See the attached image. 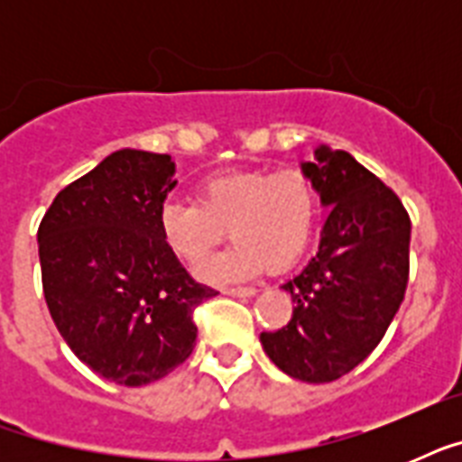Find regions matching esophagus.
<instances>
[{"instance_id":"obj_1","label":"esophagus","mask_w":462,"mask_h":462,"mask_svg":"<svg viewBox=\"0 0 462 462\" xmlns=\"http://www.w3.org/2000/svg\"><path fill=\"white\" fill-rule=\"evenodd\" d=\"M223 292L230 297H254L256 292H259V290L256 288H225Z\"/></svg>"}]
</instances>
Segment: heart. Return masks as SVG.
Instances as JSON below:
<instances>
[{"instance_id":"heart-1","label":"heart","mask_w":462,"mask_h":462,"mask_svg":"<svg viewBox=\"0 0 462 462\" xmlns=\"http://www.w3.org/2000/svg\"><path fill=\"white\" fill-rule=\"evenodd\" d=\"M319 213V191L302 170H235L203 177L196 203H162L155 223L167 252L187 266H199L227 227L235 245L199 268L203 281L223 285L297 263L314 239Z\"/></svg>"}]
</instances>
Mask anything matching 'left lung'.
<instances>
[{"mask_svg":"<svg viewBox=\"0 0 462 462\" xmlns=\"http://www.w3.org/2000/svg\"><path fill=\"white\" fill-rule=\"evenodd\" d=\"M302 172L330 213L314 259L281 285L295 302L292 319L261 333V345L292 379L328 383L372 355L401 307L410 217L401 199L345 151L319 146Z\"/></svg>","mask_w":462,"mask_h":462,"instance_id":"left-lung-1","label":"left lung"}]
</instances>
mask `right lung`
<instances>
[{
	"instance_id": "1",
	"label": "right lung",
	"mask_w": 462,
	"mask_h": 462,
	"mask_svg": "<svg viewBox=\"0 0 462 462\" xmlns=\"http://www.w3.org/2000/svg\"><path fill=\"white\" fill-rule=\"evenodd\" d=\"M170 155L122 148L64 187L38 230L45 302L76 357L119 386L162 379L196 345L194 309L216 297L167 252L158 208Z\"/></svg>"
}]
</instances>
